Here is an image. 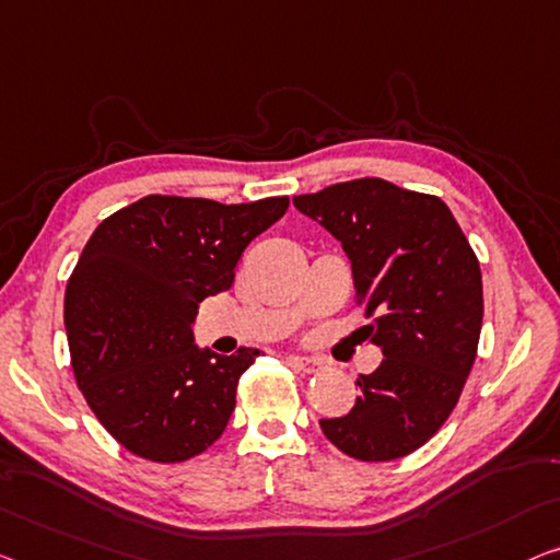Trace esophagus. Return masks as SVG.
I'll list each match as a JSON object with an SVG mask.
<instances>
[{
  "mask_svg": "<svg viewBox=\"0 0 560 560\" xmlns=\"http://www.w3.org/2000/svg\"><path fill=\"white\" fill-rule=\"evenodd\" d=\"M287 362L294 366V370L306 372V374H316L324 366V362L316 360V357H299V354H291Z\"/></svg>",
  "mask_w": 560,
  "mask_h": 560,
  "instance_id": "34e87169",
  "label": "esophagus"
}]
</instances>
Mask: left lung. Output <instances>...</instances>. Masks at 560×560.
Returning <instances> with one entry per match:
<instances>
[{"label":"left lung","instance_id":"left-lung-1","mask_svg":"<svg viewBox=\"0 0 560 560\" xmlns=\"http://www.w3.org/2000/svg\"><path fill=\"white\" fill-rule=\"evenodd\" d=\"M352 264L354 294L374 316L366 337L382 364L360 374L345 417L319 420L331 445L364 463L422 447L447 420L478 352L482 277L465 233L438 196L382 178L294 196Z\"/></svg>","mask_w":560,"mask_h":560}]
</instances>
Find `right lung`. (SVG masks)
Listing matches in <instances>:
<instances>
[{
  "label": "right lung",
  "mask_w": 560,
  "mask_h": 560,
  "mask_svg": "<svg viewBox=\"0 0 560 560\" xmlns=\"http://www.w3.org/2000/svg\"><path fill=\"white\" fill-rule=\"evenodd\" d=\"M287 208V196L233 206L145 196L90 236L65 291L67 341L90 410L130 453L183 463L223 435L258 349H200L190 324Z\"/></svg>",
  "instance_id": "1"
}]
</instances>
